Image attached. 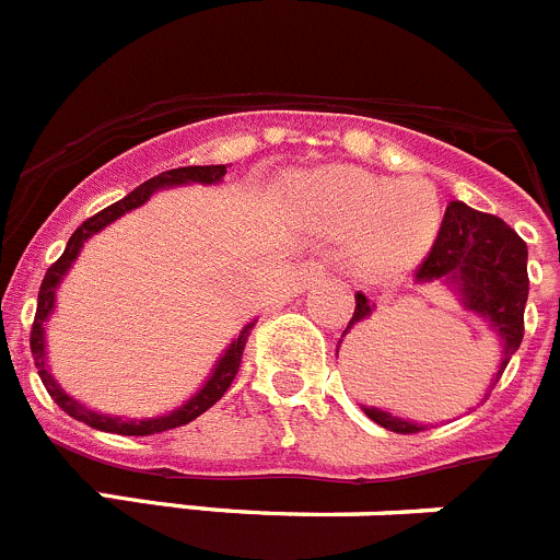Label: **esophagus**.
<instances>
[{
	"instance_id": "34e87169",
	"label": "esophagus",
	"mask_w": 560,
	"mask_h": 560,
	"mask_svg": "<svg viewBox=\"0 0 560 560\" xmlns=\"http://www.w3.org/2000/svg\"><path fill=\"white\" fill-rule=\"evenodd\" d=\"M325 275V266L316 264V260H308V264H303V269H300V280L303 283H314L316 277Z\"/></svg>"
}]
</instances>
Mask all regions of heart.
<instances>
[{
    "mask_svg": "<svg viewBox=\"0 0 560 560\" xmlns=\"http://www.w3.org/2000/svg\"><path fill=\"white\" fill-rule=\"evenodd\" d=\"M308 212L319 230L355 232V257L381 275L412 266L440 226V199L429 182L398 185L355 167L319 173L308 190Z\"/></svg>",
    "mask_w": 560,
    "mask_h": 560,
    "instance_id": "b5f03b06",
    "label": "heart"
}]
</instances>
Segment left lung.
Here are the masks:
<instances>
[{
  "mask_svg": "<svg viewBox=\"0 0 560 560\" xmlns=\"http://www.w3.org/2000/svg\"><path fill=\"white\" fill-rule=\"evenodd\" d=\"M415 280L418 283L448 280V283L457 285L465 308L477 311L479 316L491 323L504 348L502 364H499V373L491 384V389L497 387L499 375L504 373L524 336V305H527V291H530L527 244L491 212H479L465 207L463 201H452L446 207V215H443L432 249L415 269ZM370 314H373V305L359 291L348 330L355 323H364ZM491 389H488V395H491ZM364 415L373 418L378 427L398 434H415L427 429L373 407H364Z\"/></svg>",
  "mask_w": 560,
  "mask_h": 560,
  "instance_id": "8db88e82",
  "label": "left lung"
}]
</instances>
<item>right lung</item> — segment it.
Listing matches in <instances>:
<instances>
[{"label":"right lung","mask_w":560,"mask_h":560,"mask_svg":"<svg viewBox=\"0 0 560 560\" xmlns=\"http://www.w3.org/2000/svg\"><path fill=\"white\" fill-rule=\"evenodd\" d=\"M224 173H226V165H190V167H173V171H165V173H160V176H153V179L142 182L140 187H133V190L128 192L126 199L114 201V205H108L106 210L95 212L92 219L83 221V224L72 232V237H69V244H67V249H63V255L58 257L56 264L47 269V275H44V280H42V289H38L36 319H33V328H30V353H33V359H36L38 375H42V384L47 387L49 398L56 400L58 407H61L67 415L83 420V423H89L92 429H101V432L128 434V438H133V434H137V438H145V434H156V432H167V429L185 427V423L196 420L199 415H205L207 409H210L215 400H221V395L230 389V384L235 381L237 370H241V359H244L246 339H249L255 323L246 325V328L241 330V336L232 341L230 350L221 355L219 364H215V370H212L210 381H207L205 387L192 395L185 407H179L176 412H171V415H162V418L122 420V418H108V415H97V412H92V409H83L78 400H72L61 387H58L56 378H52V375L47 373V368H44V323H47L49 311H52V303H56L58 283H61V277L67 275L69 266H72V260H75L78 252H81L83 241L95 235V232H101L103 226H108L112 221L120 219V215H126V212L133 210V207L145 205V201L151 199L153 192L160 190V187L187 185V182L215 185V182L224 179Z\"/></svg>","instance_id":"right-lung-1"}]
</instances>
